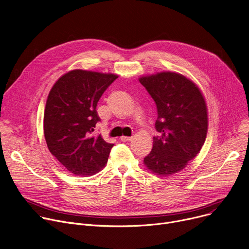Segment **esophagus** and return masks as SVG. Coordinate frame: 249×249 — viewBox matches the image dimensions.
<instances>
[{
    "instance_id": "obj_1",
    "label": "esophagus",
    "mask_w": 249,
    "mask_h": 249,
    "mask_svg": "<svg viewBox=\"0 0 249 249\" xmlns=\"http://www.w3.org/2000/svg\"><path fill=\"white\" fill-rule=\"evenodd\" d=\"M120 140H121L122 142H128V141H131V140H132V138H131V137H125V136H122V137L120 138Z\"/></svg>"
}]
</instances>
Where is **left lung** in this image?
Here are the masks:
<instances>
[{"instance_id":"1","label":"left lung","mask_w":249,"mask_h":249,"mask_svg":"<svg viewBox=\"0 0 249 249\" xmlns=\"http://www.w3.org/2000/svg\"><path fill=\"white\" fill-rule=\"evenodd\" d=\"M157 106L153 148L145 166L158 175L182 170L202 149L208 132V109L202 92L185 76L161 72L141 77Z\"/></svg>"}]
</instances>
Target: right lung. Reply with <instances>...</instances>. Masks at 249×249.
Returning <instances> with one entry per match:
<instances>
[{
  "label": "right lung",
  "mask_w": 249,
  "mask_h": 249,
  "mask_svg": "<svg viewBox=\"0 0 249 249\" xmlns=\"http://www.w3.org/2000/svg\"><path fill=\"white\" fill-rule=\"evenodd\" d=\"M117 77L73 70L50 91L43 116L44 138L50 152L71 173L91 176L107 163L113 144L93 132L100 122L97 103Z\"/></svg>",
  "instance_id": "obj_1"
}]
</instances>
